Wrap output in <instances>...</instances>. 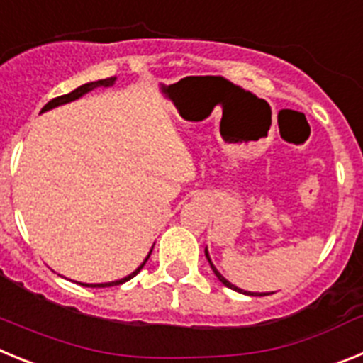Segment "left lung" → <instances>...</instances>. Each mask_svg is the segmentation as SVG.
<instances>
[{"mask_svg":"<svg viewBox=\"0 0 363 363\" xmlns=\"http://www.w3.org/2000/svg\"><path fill=\"white\" fill-rule=\"evenodd\" d=\"M205 256H207V259H209V264H211V267H213V271H214V274H216L218 277V280L221 281V284L225 285V287H229V289H233V291H238V293H245V291H242V289H238V287H234L233 284H229V281L225 280V278L221 277L220 272L216 271V267H214L213 265V262H211V258H209V252H207V249H205ZM245 294H251V296H264V294H258V293H245Z\"/></svg>","mask_w":363,"mask_h":363,"instance_id":"1","label":"left lung"}]
</instances>
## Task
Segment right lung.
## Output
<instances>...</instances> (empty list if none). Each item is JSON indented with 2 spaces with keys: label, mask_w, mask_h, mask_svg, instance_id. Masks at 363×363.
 <instances>
[{
  "label": "right lung",
  "mask_w": 363,
  "mask_h": 363,
  "mask_svg": "<svg viewBox=\"0 0 363 363\" xmlns=\"http://www.w3.org/2000/svg\"><path fill=\"white\" fill-rule=\"evenodd\" d=\"M112 83H114V78H108V79H99V82H91V83H85V85L78 86V89H76V91L69 92V94L57 96V98L50 99L49 104L45 105L43 108H41V112L49 111V108H52V107H57V105L69 104V101H72V99H78L79 96H83V94H85V92L92 91V89H96V86H108V85H112ZM149 256H150V252H149ZM149 256H147V258H145V262H143V264L140 265V267H138L136 271L133 272V274H129V277L121 278V280H118V281H111V284H98V285L79 284V285H85V287H112V285H120V284H125V281H129L130 278H134V277H136V274H138V272L142 271V269H143V265H145V264H147V259H149Z\"/></svg>",
  "instance_id": "obj_1"
}]
</instances>
